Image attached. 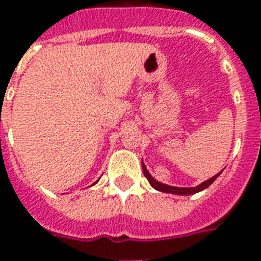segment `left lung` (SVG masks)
Returning a JSON list of instances; mask_svg holds the SVG:
<instances>
[{
  "mask_svg": "<svg viewBox=\"0 0 261 261\" xmlns=\"http://www.w3.org/2000/svg\"><path fill=\"white\" fill-rule=\"evenodd\" d=\"M142 169H143V174H145V177L149 180V182H150V186L153 187V188L161 191V192H167V194H174V195L196 194V192H199V191H202V190H204V188H207V187L210 186L211 182L214 181L215 178L218 177L219 174H221V172H219V173H217L215 176H213L211 178L206 180V181L202 182V184L198 187H191V188H180V187H171V186H167V184H163V182L157 181L155 178L151 177V174L147 172L146 167L143 165V163H142Z\"/></svg>",
  "mask_w": 261,
  "mask_h": 261,
  "instance_id": "obj_1",
  "label": "left lung"
}]
</instances>
